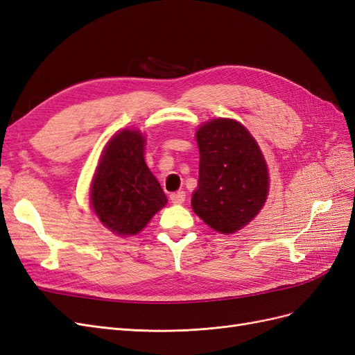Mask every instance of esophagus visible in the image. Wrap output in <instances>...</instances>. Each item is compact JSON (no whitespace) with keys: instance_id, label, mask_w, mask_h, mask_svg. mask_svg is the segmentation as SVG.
Returning <instances> with one entry per match:
<instances>
[{"instance_id":"obj_1","label":"esophagus","mask_w":355,"mask_h":355,"mask_svg":"<svg viewBox=\"0 0 355 355\" xmlns=\"http://www.w3.org/2000/svg\"><path fill=\"white\" fill-rule=\"evenodd\" d=\"M185 192L184 191H179V192H173V194L170 196V200L173 204H182L185 201Z\"/></svg>"}]
</instances>
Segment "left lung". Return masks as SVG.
I'll return each mask as SVG.
<instances>
[{
	"mask_svg": "<svg viewBox=\"0 0 355 355\" xmlns=\"http://www.w3.org/2000/svg\"><path fill=\"white\" fill-rule=\"evenodd\" d=\"M198 187L192 209L209 227L231 234L249 223L268 194L263 155L247 128L234 120H211L197 132Z\"/></svg>",
	"mask_w": 355,
	"mask_h": 355,
	"instance_id": "left-lung-1",
	"label": "left lung"
}]
</instances>
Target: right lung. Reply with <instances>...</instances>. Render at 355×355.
I'll list each match as a JSON object with an SVG mask.
<instances>
[{
	"label": "right lung",
	"mask_w": 355,
	"mask_h": 355,
	"mask_svg": "<svg viewBox=\"0 0 355 355\" xmlns=\"http://www.w3.org/2000/svg\"><path fill=\"white\" fill-rule=\"evenodd\" d=\"M145 139L123 130L105 148L92 185V206L106 228L135 235L166 206L167 198L144 158Z\"/></svg>",
	"instance_id": "right-lung-1"
}]
</instances>
